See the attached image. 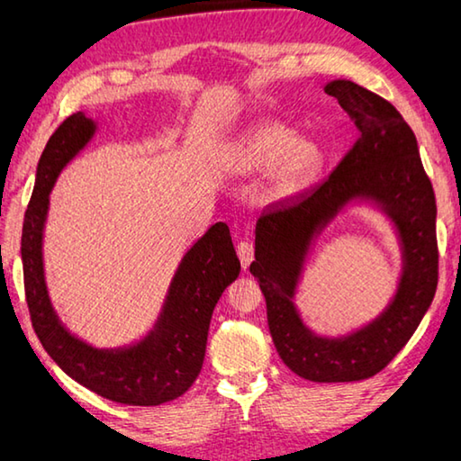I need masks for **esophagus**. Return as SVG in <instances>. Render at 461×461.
<instances>
[{
	"mask_svg": "<svg viewBox=\"0 0 461 461\" xmlns=\"http://www.w3.org/2000/svg\"><path fill=\"white\" fill-rule=\"evenodd\" d=\"M237 253H239V259H241V266L247 268L253 262V243L251 241H241L237 245Z\"/></svg>",
	"mask_w": 461,
	"mask_h": 461,
	"instance_id": "esophagus-1",
	"label": "esophagus"
}]
</instances>
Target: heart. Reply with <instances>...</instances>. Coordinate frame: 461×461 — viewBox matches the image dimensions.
<instances>
[{
  "label": "heart",
  "instance_id": "b5f03b06",
  "mask_svg": "<svg viewBox=\"0 0 461 461\" xmlns=\"http://www.w3.org/2000/svg\"><path fill=\"white\" fill-rule=\"evenodd\" d=\"M229 170L253 175L275 166L270 195L285 197L302 191L322 168L324 153L312 141H297L295 131L278 122L253 126L229 149Z\"/></svg>",
  "mask_w": 461,
  "mask_h": 461
}]
</instances>
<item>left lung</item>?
<instances>
[{"label": "left lung", "mask_w": 461, "mask_h": 461, "mask_svg": "<svg viewBox=\"0 0 461 461\" xmlns=\"http://www.w3.org/2000/svg\"><path fill=\"white\" fill-rule=\"evenodd\" d=\"M324 91L357 126V141L329 178L262 212L249 272L266 297L280 359L313 383H351L378 375L430 308L438 283L437 202L416 135L395 105L351 81H332ZM356 196L383 204L398 226L404 275L396 299L375 323L343 339L316 338L298 318L292 293L312 235Z\"/></svg>", "instance_id": "left-lung-1"}]
</instances>
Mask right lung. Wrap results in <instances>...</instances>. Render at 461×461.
Here are the masks:
<instances>
[{"mask_svg": "<svg viewBox=\"0 0 461 461\" xmlns=\"http://www.w3.org/2000/svg\"><path fill=\"white\" fill-rule=\"evenodd\" d=\"M95 132V122L77 112L50 137L37 166L32 197L23 226L24 295L39 341L70 378L112 402L159 405L181 397L202 370L212 312L239 276L230 230L218 222L186 251L170 285L164 312L141 343L126 349H95L72 337L53 312L43 276V224L50 191L59 170Z\"/></svg>", "mask_w": 461, "mask_h": 461, "instance_id": "1", "label": "right lung"}]
</instances>
